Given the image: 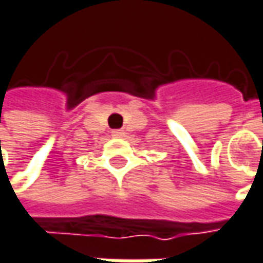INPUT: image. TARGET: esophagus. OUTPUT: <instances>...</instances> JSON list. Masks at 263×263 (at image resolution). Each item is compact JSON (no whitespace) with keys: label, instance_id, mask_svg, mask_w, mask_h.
<instances>
[{"label":"esophagus","instance_id":"1","mask_svg":"<svg viewBox=\"0 0 263 263\" xmlns=\"http://www.w3.org/2000/svg\"><path fill=\"white\" fill-rule=\"evenodd\" d=\"M111 137H115V138H122V137H125V131H122V129H115V131L111 132Z\"/></svg>","mask_w":263,"mask_h":263}]
</instances>
